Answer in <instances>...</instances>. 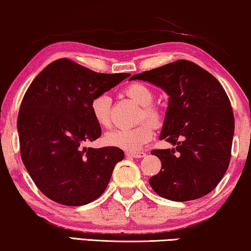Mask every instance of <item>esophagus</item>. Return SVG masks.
<instances>
[{"mask_svg":"<svg viewBox=\"0 0 251 251\" xmlns=\"http://www.w3.org/2000/svg\"><path fill=\"white\" fill-rule=\"evenodd\" d=\"M126 154L133 158H142L146 156V152H143V151H136V152H126Z\"/></svg>","mask_w":251,"mask_h":251,"instance_id":"esophagus-1","label":"esophagus"}]
</instances>
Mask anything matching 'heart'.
I'll use <instances>...</instances> for the list:
<instances>
[{
    "label": "heart",
    "instance_id": "obj_1",
    "mask_svg": "<svg viewBox=\"0 0 251 251\" xmlns=\"http://www.w3.org/2000/svg\"><path fill=\"white\" fill-rule=\"evenodd\" d=\"M124 93L130 100L141 105L139 115L140 121L147 119L154 126H159L162 115L159 108L152 104L153 92L149 86L142 83H132L125 87ZM110 103L111 100L107 94H99L91 101V112L94 121L101 127H110ZM153 136V126L143 122L133 128L115 129L104 136L105 143L111 147L119 148L125 151H137L147 144Z\"/></svg>",
    "mask_w": 251,
    "mask_h": 251
}]
</instances>
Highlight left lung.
<instances>
[{"label":"left lung","instance_id":"1","mask_svg":"<svg viewBox=\"0 0 251 251\" xmlns=\"http://www.w3.org/2000/svg\"><path fill=\"white\" fill-rule=\"evenodd\" d=\"M169 95L160 140L173 149L152 150L161 169L150 177L165 199L190 201L216 188L231 159L234 116L230 99L215 77L188 60L136 74Z\"/></svg>","mask_w":251,"mask_h":251}]
</instances>
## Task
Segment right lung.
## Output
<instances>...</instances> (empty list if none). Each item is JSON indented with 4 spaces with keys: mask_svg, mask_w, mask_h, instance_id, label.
<instances>
[{
    "mask_svg": "<svg viewBox=\"0 0 251 251\" xmlns=\"http://www.w3.org/2000/svg\"><path fill=\"white\" fill-rule=\"evenodd\" d=\"M129 74H100L70 59L48 65L28 87L18 122L21 159L31 179L49 199L83 206L98 199L124 151L85 148L101 135L91 101Z\"/></svg>",
    "mask_w": 251,
    "mask_h": 251,
    "instance_id": "1",
    "label": "right lung"
}]
</instances>
